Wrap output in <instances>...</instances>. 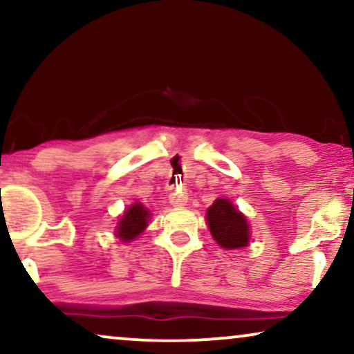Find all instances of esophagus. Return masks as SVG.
Instances as JSON below:
<instances>
[{
    "instance_id": "34e87169",
    "label": "esophagus",
    "mask_w": 354,
    "mask_h": 354,
    "mask_svg": "<svg viewBox=\"0 0 354 354\" xmlns=\"http://www.w3.org/2000/svg\"><path fill=\"white\" fill-rule=\"evenodd\" d=\"M187 193L183 192H178V190H174L171 195H169V201H171V205L174 207H183L187 205Z\"/></svg>"
}]
</instances>
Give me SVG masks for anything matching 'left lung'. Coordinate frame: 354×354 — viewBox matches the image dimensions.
Returning <instances> with one entry per match:
<instances>
[{
	"mask_svg": "<svg viewBox=\"0 0 354 354\" xmlns=\"http://www.w3.org/2000/svg\"><path fill=\"white\" fill-rule=\"evenodd\" d=\"M207 225L212 239L225 250H239L248 246L250 225L246 217L227 198L212 203L206 212Z\"/></svg>",
	"mask_w": 354,
	"mask_h": 354,
	"instance_id": "left-lung-1",
	"label": "left lung"
}]
</instances>
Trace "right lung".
I'll return each instance as SVG.
<instances>
[{"label": "right lung", "mask_w": 354, "mask_h": 354, "mask_svg": "<svg viewBox=\"0 0 354 354\" xmlns=\"http://www.w3.org/2000/svg\"><path fill=\"white\" fill-rule=\"evenodd\" d=\"M149 211L145 207L142 203H135L124 212V216L119 219V224L115 227V236L119 240L132 241L147 229L149 221Z\"/></svg>", "instance_id": "obj_1"}]
</instances>
